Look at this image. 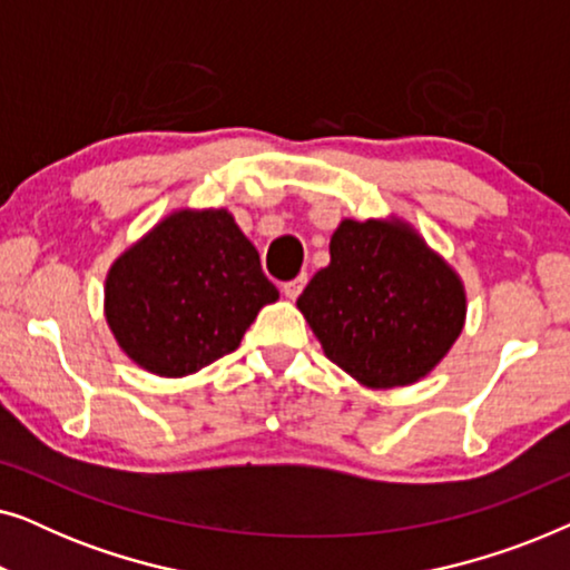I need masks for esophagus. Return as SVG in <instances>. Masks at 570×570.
<instances>
[{"instance_id":"34e87169","label":"esophagus","mask_w":570,"mask_h":570,"mask_svg":"<svg viewBox=\"0 0 570 570\" xmlns=\"http://www.w3.org/2000/svg\"><path fill=\"white\" fill-rule=\"evenodd\" d=\"M306 283H308L306 275H298L295 279H291V283H285V285H283L285 298H291V301L298 298V295L303 293V287H306Z\"/></svg>"}]
</instances>
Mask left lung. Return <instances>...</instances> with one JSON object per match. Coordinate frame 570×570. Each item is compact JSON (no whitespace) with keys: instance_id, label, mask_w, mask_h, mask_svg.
I'll use <instances>...</instances> for the list:
<instances>
[{"instance_id":"1","label":"left lung","mask_w":570,"mask_h":570,"mask_svg":"<svg viewBox=\"0 0 570 570\" xmlns=\"http://www.w3.org/2000/svg\"><path fill=\"white\" fill-rule=\"evenodd\" d=\"M298 298L324 355L368 389L428 376L466 316L454 269L402 220H342Z\"/></svg>"}]
</instances>
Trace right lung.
<instances>
[{
  "label": "right lung",
  "mask_w": 570,
  "mask_h": 570,
  "mask_svg": "<svg viewBox=\"0 0 570 570\" xmlns=\"http://www.w3.org/2000/svg\"><path fill=\"white\" fill-rule=\"evenodd\" d=\"M279 298L228 209H178L106 277V322L139 368L181 379L240 345Z\"/></svg>",
  "instance_id": "obj_1"
}]
</instances>
